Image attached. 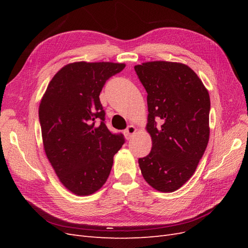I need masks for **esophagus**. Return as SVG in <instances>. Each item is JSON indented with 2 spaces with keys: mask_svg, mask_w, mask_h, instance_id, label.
<instances>
[{
  "mask_svg": "<svg viewBox=\"0 0 248 248\" xmlns=\"http://www.w3.org/2000/svg\"><path fill=\"white\" fill-rule=\"evenodd\" d=\"M136 131H137V128H136V127H134L133 125H129V126L127 127V128L124 130V134H125L126 139H127V140L131 139V138L133 137V134L136 133Z\"/></svg>",
  "mask_w": 248,
  "mask_h": 248,
  "instance_id": "1",
  "label": "esophagus"
}]
</instances>
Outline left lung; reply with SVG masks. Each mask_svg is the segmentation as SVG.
I'll return each mask as SVG.
<instances>
[{"instance_id":"left-lung-1","label":"left lung","mask_w":248,"mask_h":248,"mask_svg":"<svg viewBox=\"0 0 248 248\" xmlns=\"http://www.w3.org/2000/svg\"><path fill=\"white\" fill-rule=\"evenodd\" d=\"M148 93L147 130L152 149L139 159L141 175L162 192L179 189L196 171L209 140L210 97L191 68L181 63L134 66Z\"/></svg>"}]
</instances>
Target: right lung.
Masks as SVG:
<instances>
[{"mask_svg":"<svg viewBox=\"0 0 248 248\" xmlns=\"http://www.w3.org/2000/svg\"><path fill=\"white\" fill-rule=\"evenodd\" d=\"M125 64L77 62L52 78L39 107L46 154L60 181L78 196H89L106 183L122 133L106 125L99 99L107 80Z\"/></svg>","mask_w":248,"mask_h":248,"instance_id":"right-lung-1","label":"right lung"}]
</instances>
